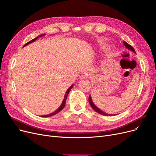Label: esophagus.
Returning a JSON list of instances; mask_svg holds the SVG:
<instances>
[{"instance_id":"1","label":"esophagus","mask_w":156,"mask_h":156,"mask_svg":"<svg viewBox=\"0 0 156 156\" xmlns=\"http://www.w3.org/2000/svg\"><path fill=\"white\" fill-rule=\"evenodd\" d=\"M92 76V75L89 73H84L82 74L81 79H85V78H89Z\"/></svg>"}]
</instances>
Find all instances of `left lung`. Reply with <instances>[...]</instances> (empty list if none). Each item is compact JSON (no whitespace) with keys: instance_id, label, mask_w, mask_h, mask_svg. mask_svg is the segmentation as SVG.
Returning <instances> with one entry per match:
<instances>
[{"instance_id":"left-lung-1","label":"left lung","mask_w":156,"mask_h":156,"mask_svg":"<svg viewBox=\"0 0 156 156\" xmlns=\"http://www.w3.org/2000/svg\"><path fill=\"white\" fill-rule=\"evenodd\" d=\"M123 44H124V45L125 46V47H126V48L129 49V50H130V51H133L134 53H136V51H135L134 49L133 48V47H132V45H130V44H129L127 42H126L125 41H123ZM89 103H90V105L91 107L93 108L94 109V110L96 112H97L98 113H99V114H102V115H103V116H112V114H107V113H105V112H103L102 111L100 110V109H99L98 108V107L94 104V103L93 102V101H92L90 95V96H89Z\"/></svg>"}]
</instances>
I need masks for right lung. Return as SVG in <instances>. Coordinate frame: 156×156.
I'll use <instances>...</instances> for the list:
<instances>
[{"instance_id":"obj_1","label":"right lung","mask_w":156,"mask_h":156,"mask_svg":"<svg viewBox=\"0 0 156 156\" xmlns=\"http://www.w3.org/2000/svg\"><path fill=\"white\" fill-rule=\"evenodd\" d=\"M45 35V34H40V35H39V36H38L37 37H36L35 38H34V39H33V40H30V42H28L27 43H26L24 46H23V47H24V46H26V45H28V44H31V43H32V42H34L35 41V40H37V39H38L39 37H42V36H44ZM73 87V85H72L70 87H69L67 90V91H66V94H65V96H64V99H63V101H62V103L61 104V105L60 106V107L57 109V110L56 111H55L54 112H53V113H51V114H48V115H44V116H42V117H44V118H47V117H50V116H53V115H55V114H56L57 113H58L59 112H60L62 109L64 108V107H65V105H66V100L67 99V96H68V94H69V91H70V90L71 89V88Z\"/></svg>"}]
</instances>
